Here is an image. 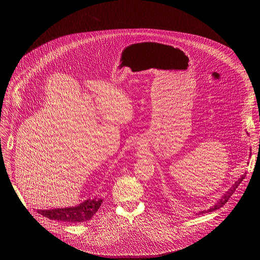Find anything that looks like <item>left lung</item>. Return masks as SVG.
I'll use <instances>...</instances> for the list:
<instances>
[{
    "mask_svg": "<svg viewBox=\"0 0 260 260\" xmlns=\"http://www.w3.org/2000/svg\"><path fill=\"white\" fill-rule=\"evenodd\" d=\"M245 177H246V173L244 174V175H242V177L233 185L232 186V188L229 190V191H226V193L225 194H223V197L221 198V200H219V202L214 206V207H212V208H210L209 210H207V211H202L201 213L202 214H204V213H208V212H213V211H215V210H218V209H220L221 207H223L226 203H228V201L230 200V198L234 194V192H235V190L238 188V186L240 185V183L245 179ZM200 213V214H201Z\"/></svg>",
    "mask_w": 260,
    "mask_h": 260,
    "instance_id": "1",
    "label": "left lung"
}]
</instances>
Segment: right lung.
Returning a JSON list of instances; mask_svg holds the SVG:
<instances>
[{"label":"right lung","instance_id":"obj_1","mask_svg":"<svg viewBox=\"0 0 260 260\" xmlns=\"http://www.w3.org/2000/svg\"><path fill=\"white\" fill-rule=\"evenodd\" d=\"M102 202V200L96 199L87 200L76 207L53 210H38V213L52 220L77 223V222L90 220L99 210Z\"/></svg>","mask_w":260,"mask_h":260}]
</instances>
